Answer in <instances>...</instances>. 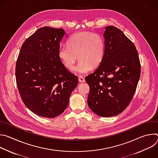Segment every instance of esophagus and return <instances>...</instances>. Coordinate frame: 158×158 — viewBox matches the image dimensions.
<instances>
[{"instance_id":"obj_1","label":"esophagus","mask_w":158,"mask_h":158,"mask_svg":"<svg viewBox=\"0 0 158 158\" xmlns=\"http://www.w3.org/2000/svg\"><path fill=\"white\" fill-rule=\"evenodd\" d=\"M78 80H79V82H85L84 78L83 77H82V76H79L78 77Z\"/></svg>"}]
</instances>
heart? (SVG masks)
<instances>
[{
    "label": "heart",
    "instance_id": "heart-1",
    "mask_svg": "<svg viewBox=\"0 0 158 158\" xmlns=\"http://www.w3.org/2000/svg\"><path fill=\"white\" fill-rule=\"evenodd\" d=\"M68 46L61 45L58 56L67 69H72L77 57L80 59L73 71L76 74H85L101 62L105 50L103 37L98 33L81 31L74 34L67 40Z\"/></svg>",
    "mask_w": 158,
    "mask_h": 158
}]
</instances>
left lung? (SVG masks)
<instances>
[{
  "mask_svg": "<svg viewBox=\"0 0 158 158\" xmlns=\"http://www.w3.org/2000/svg\"><path fill=\"white\" fill-rule=\"evenodd\" d=\"M104 57L97 69L86 76L90 91L87 103L101 117L116 116L131 102L141 75L134 44L119 29L107 26L104 32Z\"/></svg>",
  "mask_w": 158,
  "mask_h": 158,
  "instance_id": "left-lung-1",
  "label": "left lung"
}]
</instances>
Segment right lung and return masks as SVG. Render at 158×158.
<instances>
[{
  "label": "right lung",
  "mask_w": 158,
  "mask_h": 158,
  "mask_svg": "<svg viewBox=\"0 0 158 158\" xmlns=\"http://www.w3.org/2000/svg\"><path fill=\"white\" fill-rule=\"evenodd\" d=\"M65 34L63 29H39L22 44L16 62L18 91L34 114L53 118L65 110L77 76L67 71L58 51Z\"/></svg>",
  "instance_id": "right-lung-1"
}]
</instances>
